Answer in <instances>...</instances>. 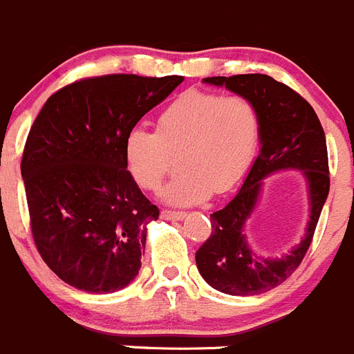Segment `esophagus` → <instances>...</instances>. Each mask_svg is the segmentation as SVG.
<instances>
[{
  "mask_svg": "<svg viewBox=\"0 0 354 354\" xmlns=\"http://www.w3.org/2000/svg\"><path fill=\"white\" fill-rule=\"evenodd\" d=\"M186 217V212H175V210H161V219L165 221H180Z\"/></svg>",
  "mask_w": 354,
  "mask_h": 354,
  "instance_id": "esophagus-1",
  "label": "esophagus"
}]
</instances>
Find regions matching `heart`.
I'll list each match as a JSON object with an SVG mask.
<instances>
[{
    "label": "heart",
    "mask_w": 354,
    "mask_h": 354,
    "mask_svg": "<svg viewBox=\"0 0 354 354\" xmlns=\"http://www.w3.org/2000/svg\"><path fill=\"white\" fill-rule=\"evenodd\" d=\"M261 121L245 96L187 89L156 119V131L129 129L124 161L133 180L145 191L161 186L170 170L171 154L179 152L180 171L165 186L170 205L191 207L212 191L232 189L254 160Z\"/></svg>",
    "instance_id": "b5f03b06"
}]
</instances>
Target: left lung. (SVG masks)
<instances>
[{
  "label": "left lung",
  "mask_w": 354,
  "mask_h": 354,
  "mask_svg": "<svg viewBox=\"0 0 354 354\" xmlns=\"http://www.w3.org/2000/svg\"><path fill=\"white\" fill-rule=\"evenodd\" d=\"M256 105L261 121L259 154L235 198L210 214L212 233L196 251V267L214 290L226 295H259L284 283L302 263L330 191L328 152L323 126L309 102L286 84L261 73L207 77ZM283 169H300L310 191V223L297 248L283 259H258L243 228L261 192V180Z\"/></svg>",
  "instance_id": "obj_1"
}]
</instances>
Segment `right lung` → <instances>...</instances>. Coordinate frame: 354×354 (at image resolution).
Segmentation results:
<instances>
[{
    "instance_id": "obj_1",
    "label": "right lung",
    "mask_w": 354,
    "mask_h": 354,
    "mask_svg": "<svg viewBox=\"0 0 354 354\" xmlns=\"http://www.w3.org/2000/svg\"><path fill=\"white\" fill-rule=\"evenodd\" d=\"M183 80L126 73L77 80L35 119L21 163L31 233L70 286L113 293L138 275L147 225L160 210L126 168L124 138Z\"/></svg>"
}]
</instances>
